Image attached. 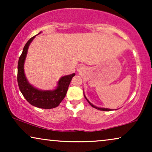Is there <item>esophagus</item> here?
Wrapping results in <instances>:
<instances>
[{
  "label": "esophagus",
  "instance_id": "34e87169",
  "mask_svg": "<svg viewBox=\"0 0 152 152\" xmlns=\"http://www.w3.org/2000/svg\"><path fill=\"white\" fill-rule=\"evenodd\" d=\"M86 70V68L84 67V66H78L77 68V71L78 72H81L82 71H84V70Z\"/></svg>",
  "mask_w": 152,
  "mask_h": 152
}]
</instances>
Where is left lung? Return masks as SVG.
<instances>
[{"instance_id": "1", "label": "left lung", "mask_w": 152, "mask_h": 152, "mask_svg": "<svg viewBox=\"0 0 152 152\" xmlns=\"http://www.w3.org/2000/svg\"><path fill=\"white\" fill-rule=\"evenodd\" d=\"M84 97L85 98H86V99L87 100V102H88L89 103V104H90L91 107H93V108H95V109H97V110H99V111H113V110L112 109H108V108H102V107H96V106H95V105H93L92 103H91L90 102V101L88 100V99L86 98V97L85 96V95H84Z\"/></svg>"}]
</instances>
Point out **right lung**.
<instances>
[{
  "label": "right lung",
  "instance_id": "obj_1",
  "mask_svg": "<svg viewBox=\"0 0 152 152\" xmlns=\"http://www.w3.org/2000/svg\"><path fill=\"white\" fill-rule=\"evenodd\" d=\"M40 33L41 32L38 34ZM35 37H32L26 43L18 59L17 75L18 87L23 95L30 104L41 109H53L58 107L65 97L72 78L75 74L72 73L61 77L58 81L57 87L53 90H40L30 84L25 74L24 64L29 46Z\"/></svg>",
  "mask_w": 152,
  "mask_h": 152
}]
</instances>
